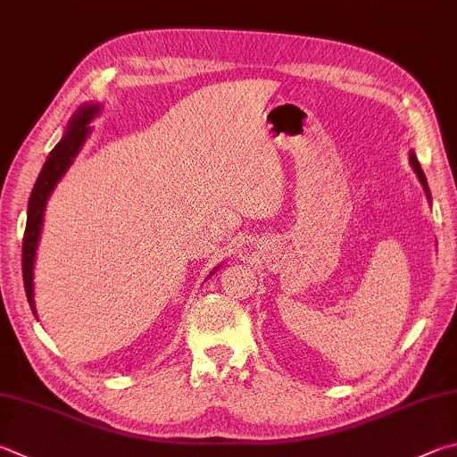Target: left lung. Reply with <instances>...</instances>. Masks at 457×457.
<instances>
[{
	"mask_svg": "<svg viewBox=\"0 0 457 457\" xmlns=\"http://www.w3.org/2000/svg\"><path fill=\"white\" fill-rule=\"evenodd\" d=\"M410 163H411L413 171H416V176H418V179H420V184L424 186V192H426L428 202H431V194H429V187H428V179H426V176H424V170H421V165H420V162H418V157H416V154H413V152H410Z\"/></svg>",
	"mask_w": 457,
	"mask_h": 457,
	"instance_id": "left-lung-1",
	"label": "left lung"
}]
</instances>
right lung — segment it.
<instances>
[{"mask_svg":"<svg viewBox=\"0 0 457 457\" xmlns=\"http://www.w3.org/2000/svg\"><path fill=\"white\" fill-rule=\"evenodd\" d=\"M102 112L99 104H84L78 107V112L71 115V120L65 128V134L60 139L52 154L47 155V160L41 168L36 186L31 189L29 204H28V223H26V234H23V250H21V270H23V286H26V295L29 302V308L33 315L37 318L36 312V300H33V265H36V252L41 236V228H44V213L49 195L54 194L65 171L70 170V165L76 160L79 149L84 147L87 136L91 134L89 121ZM220 268V265H218ZM215 268L212 273L218 271ZM210 273V276H212Z\"/></svg>","mask_w":457,"mask_h":457,"instance_id":"1","label":"right lung"}]
</instances>
